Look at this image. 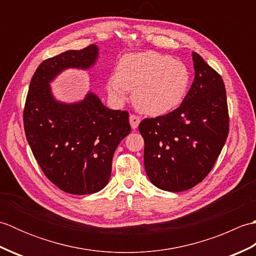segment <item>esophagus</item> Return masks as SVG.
Segmentation results:
<instances>
[{
  "mask_svg": "<svg viewBox=\"0 0 256 256\" xmlns=\"http://www.w3.org/2000/svg\"><path fill=\"white\" fill-rule=\"evenodd\" d=\"M140 122V116H135V114H131V116H130V124H131V128H132L133 130L138 128Z\"/></svg>",
  "mask_w": 256,
  "mask_h": 256,
  "instance_id": "esophagus-1",
  "label": "esophagus"
}]
</instances>
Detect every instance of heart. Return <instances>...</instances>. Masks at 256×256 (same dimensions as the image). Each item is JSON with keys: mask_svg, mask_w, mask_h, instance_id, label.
<instances>
[{"mask_svg": "<svg viewBox=\"0 0 256 256\" xmlns=\"http://www.w3.org/2000/svg\"><path fill=\"white\" fill-rule=\"evenodd\" d=\"M190 84V72L182 62L155 52L128 54L108 79V94L114 101L126 99L133 90L135 108L148 116H158L180 104Z\"/></svg>", "mask_w": 256, "mask_h": 256, "instance_id": "heart-1", "label": "heart"}]
</instances>
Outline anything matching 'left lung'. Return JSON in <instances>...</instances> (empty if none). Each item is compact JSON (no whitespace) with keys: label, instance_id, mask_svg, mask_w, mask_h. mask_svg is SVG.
I'll list each match as a JSON object with an SVG mask.
<instances>
[{"label":"left lung","instance_id":"left-lung-1","mask_svg":"<svg viewBox=\"0 0 256 256\" xmlns=\"http://www.w3.org/2000/svg\"><path fill=\"white\" fill-rule=\"evenodd\" d=\"M194 79L182 104L140 123L144 165L150 182L178 192L202 182L229 133L226 94L221 76L192 52Z\"/></svg>","mask_w":256,"mask_h":256}]
</instances>
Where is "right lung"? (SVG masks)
Returning a JSON list of instances; mask_svg holds the SVG:
<instances>
[{
  "instance_id": "obj_1",
  "label": "right lung",
  "mask_w": 256,
  "mask_h": 256,
  "mask_svg": "<svg viewBox=\"0 0 256 256\" xmlns=\"http://www.w3.org/2000/svg\"><path fill=\"white\" fill-rule=\"evenodd\" d=\"M99 48L90 45L42 62L32 76L24 108L27 142L50 180L72 194L104 188L120 142L131 132L126 111L108 108L89 92L84 100L64 103L54 96L50 82L68 68L90 69Z\"/></svg>"
}]
</instances>
